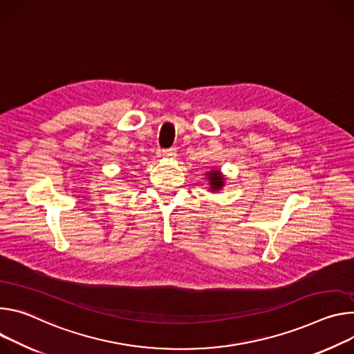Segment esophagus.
Instances as JSON below:
<instances>
[{
  "mask_svg": "<svg viewBox=\"0 0 354 354\" xmlns=\"http://www.w3.org/2000/svg\"><path fill=\"white\" fill-rule=\"evenodd\" d=\"M177 156V151H176V149H166V150H163V157H166V159H174V157Z\"/></svg>",
  "mask_w": 354,
  "mask_h": 354,
  "instance_id": "1",
  "label": "esophagus"
}]
</instances>
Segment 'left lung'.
Returning <instances> with one entry per match:
<instances>
[{
	"label": "left lung",
	"instance_id": "left-lung-1",
	"mask_svg": "<svg viewBox=\"0 0 354 354\" xmlns=\"http://www.w3.org/2000/svg\"><path fill=\"white\" fill-rule=\"evenodd\" d=\"M211 192H218L225 187V176L219 169H211L205 173Z\"/></svg>",
	"mask_w": 354,
	"mask_h": 354
}]
</instances>
